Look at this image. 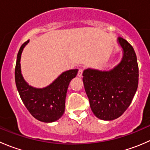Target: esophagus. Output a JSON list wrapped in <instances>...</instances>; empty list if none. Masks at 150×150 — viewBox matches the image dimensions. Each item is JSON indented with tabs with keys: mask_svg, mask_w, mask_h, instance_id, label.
I'll use <instances>...</instances> for the list:
<instances>
[{
	"mask_svg": "<svg viewBox=\"0 0 150 150\" xmlns=\"http://www.w3.org/2000/svg\"><path fill=\"white\" fill-rule=\"evenodd\" d=\"M83 72V68H80V69H78V77H82Z\"/></svg>",
	"mask_w": 150,
	"mask_h": 150,
	"instance_id": "1",
	"label": "esophagus"
}]
</instances>
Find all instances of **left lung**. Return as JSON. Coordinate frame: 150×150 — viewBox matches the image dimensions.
Returning <instances> with one entry per match:
<instances>
[{
  "label": "left lung",
  "mask_w": 150,
  "mask_h": 150,
  "mask_svg": "<svg viewBox=\"0 0 150 150\" xmlns=\"http://www.w3.org/2000/svg\"><path fill=\"white\" fill-rule=\"evenodd\" d=\"M121 62L107 72L87 69L83 73L91 109L98 118L112 120L121 116L131 104L139 83V66L132 46L122 38Z\"/></svg>",
  "instance_id": "1"
}]
</instances>
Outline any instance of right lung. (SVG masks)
Returning a JSON list of instances; mask_svg holds the SVG:
<instances>
[{
    "label": "right lung",
    "instance_id": "right-lung-1",
    "mask_svg": "<svg viewBox=\"0 0 150 150\" xmlns=\"http://www.w3.org/2000/svg\"><path fill=\"white\" fill-rule=\"evenodd\" d=\"M29 40L19 48L15 67V83L22 102L35 119L44 122L59 120L64 112L68 86L78 74V69L63 72L50 86L44 88L30 86L23 79L20 69V59L24 47Z\"/></svg>",
    "mask_w": 150,
    "mask_h": 150
}]
</instances>
